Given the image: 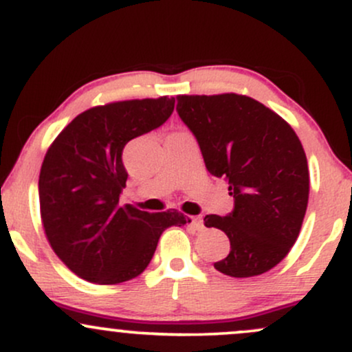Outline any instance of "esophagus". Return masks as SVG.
<instances>
[{"instance_id":"obj_1","label":"esophagus","mask_w":352,"mask_h":352,"mask_svg":"<svg viewBox=\"0 0 352 352\" xmlns=\"http://www.w3.org/2000/svg\"><path fill=\"white\" fill-rule=\"evenodd\" d=\"M187 221L188 225H192V227L197 230V232H204V220H201L200 217H188Z\"/></svg>"}]
</instances>
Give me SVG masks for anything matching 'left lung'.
<instances>
[{
	"instance_id": "1",
	"label": "left lung",
	"mask_w": 352,
	"mask_h": 352,
	"mask_svg": "<svg viewBox=\"0 0 352 352\" xmlns=\"http://www.w3.org/2000/svg\"><path fill=\"white\" fill-rule=\"evenodd\" d=\"M177 112L197 137L207 170L228 180L235 208L207 215L205 227L230 238L213 263L233 278L274 268L296 241L309 197L305 148L292 125L248 96H177Z\"/></svg>"
}]
</instances>
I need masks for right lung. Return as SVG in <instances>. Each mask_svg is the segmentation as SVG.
<instances>
[{
	"label": "right lung",
	"instance_id": "right-lung-1",
	"mask_svg": "<svg viewBox=\"0 0 352 352\" xmlns=\"http://www.w3.org/2000/svg\"><path fill=\"white\" fill-rule=\"evenodd\" d=\"M173 106V98L162 96L91 107L47 148L39 173L43 228L59 260L82 280L117 285L139 276L164 230L188 223L179 210L119 205L125 144L162 125Z\"/></svg>",
	"mask_w": 352,
	"mask_h": 352
}]
</instances>
